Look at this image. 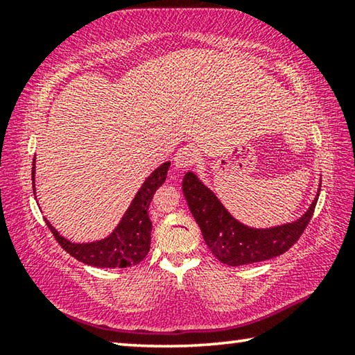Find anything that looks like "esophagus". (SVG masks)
I'll return each instance as SVG.
<instances>
[{
    "label": "esophagus",
    "instance_id": "34e87169",
    "mask_svg": "<svg viewBox=\"0 0 355 355\" xmlns=\"http://www.w3.org/2000/svg\"><path fill=\"white\" fill-rule=\"evenodd\" d=\"M197 159H199V152H197V148L186 146L183 148H180L175 156H173V164H175L177 169H188V167L197 163Z\"/></svg>",
    "mask_w": 355,
    "mask_h": 355
}]
</instances>
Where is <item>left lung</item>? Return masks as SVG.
Listing matches in <instances>:
<instances>
[{"label":"left lung","instance_id":"obj_1","mask_svg":"<svg viewBox=\"0 0 355 355\" xmlns=\"http://www.w3.org/2000/svg\"><path fill=\"white\" fill-rule=\"evenodd\" d=\"M320 191L310 208L296 222L271 228H250L233 218L196 173L188 172L183 178L186 202L208 249L228 266H243L285 254L309 225Z\"/></svg>","mask_w":355,"mask_h":355}]
</instances>
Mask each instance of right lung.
Returning a JSON list of instances; mask_svg holds the SVG:
<instances>
[{"instance_id":"right-lung-1","label":"right lung","mask_w":355,"mask_h":355,"mask_svg":"<svg viewBox=\"0 0 355 355\" xmlns=\"http://www.w3.org/2000/svg\"><path fill=\"white\" fill-rule=\"evenodd\" d=\"M35 163V156L33 159ZM171 163L161 164L158 169L152 172L141 189L137 191L136 197L128 207L127 213L123 214L122 220L119 222L110 236L95 243L75 244L69 239L59 235L56 228L50 222H46L53 236L61 244V248L75 257L78 261L84 264H91L97 268H127L135 266L141 263L147 257L150 250V233H152V220L148 218V207L153 199V194L161 184L166 182L167 171ZM35 164H33V186H34V171ZM35 192V188H34Z\"/></svg>"}]
</instances>
